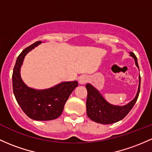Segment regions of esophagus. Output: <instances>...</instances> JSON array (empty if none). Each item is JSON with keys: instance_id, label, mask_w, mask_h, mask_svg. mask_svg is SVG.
<instances>
[{"instance_id": "34e87169", "label": "esophagus", "mask_w": 152, "mask_h": 152, "mask_svg": "<svg viewBox=\"0 0 152 152\" xmlns=\"http://www.w3.org/2000/svg\"><path fill=\"white\" fill-rule=\"evenodd\" d=\"M88 80H89V78L86 76H81L79 79V83L80 84H84L87 82Z\"/></svg>"}]
</instances>
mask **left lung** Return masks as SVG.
I'll return each mask as SVG.
<instances>
[{
  "instance_id": "1",
  "label": "left lung",
  "mask_w": 152,
  "mask_h": 152,
  "mask_svg": "<svg viewBox=\"0 0 152 152\" xmlns=\"http://www.w3.org/2000/svg\"><path fill=\"white\" fill-rule=\"evenodd\" d=\"M130 56L134 58L135 63L138 67L137 58L133 53H129ZM139 84L136 96L127 104L123 106L113 105L108 102L102 96L99 91L91 84H87L86 88L87 89V99H86V114L91 121L101 124H112L121 121L128 114L135 103L137 101L140 92L141 76H138Z\"/></svg>"
}]
</instances>
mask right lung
I'll list each match as a JSON object with an SVG mask.
<instances>
[{
  "label": "right lung",
  "mask_w": 152,
  "mask_h": 152,
  "mask_svg": "<svg viewBox=\"0 0 152 152\" xmlns=\"http://www.w3.org/2000/svg\"><path fill=\"white\" fill-rule=\"evenodd\" d=\"M37 41L27 47L16 59L12 75L13 91L18 104L29 118L35 121H51L62 114L64 105L78 82L64 81L46 89H35L26 86L21 79L20 70L25 56L41 44Z\"/></svg>",
  "instance_id": "right-lung-1"
}]
</instances>
